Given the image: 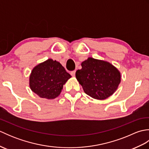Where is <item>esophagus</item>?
<instances>
[{
  "instance_id": "1",
  "label": "esophagus",
  "mask_w": 149,
  "mask_h": 149,
  "mask_svg": "<svg viewBox=\"0 0 149 149\" xmlns=\"http://www.w3.org/2000/svg\"><path fill=\"white\" fill-rule=\"evenodd\" d=\"M75 70H74V71H72L71 72H70V74H71V75L72 76H75Z\"/></svg>"
}]
</instances>
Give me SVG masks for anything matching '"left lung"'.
Returning a JSON list of instances; mask_svg holds the SVG:
<instances>
[{
    "mask_svg": "<svg viewBox=\"0 0 149 149\" xmlns=\"http://www.w3.org/2000/svg\"><path fill=\"white\" fill-rule=\"evenodd\" d=\"M75 73L79 83L88 95L104 100L115 93L121 81V75L115 66L103 60L88 58Z\"/></svg>",
    "mask_w": 149,
    "mask_h": 149,
    "instance_id": "obj_1",
    "label": "left lung"
}]
</instances>
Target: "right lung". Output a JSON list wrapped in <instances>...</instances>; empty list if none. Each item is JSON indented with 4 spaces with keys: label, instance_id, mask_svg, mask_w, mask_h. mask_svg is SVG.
Wrapping results in <instances>:
<instances>
[{
    "label": "right lung",
    "instance_id": "right-lung-1",
    "mask_svg": "<svg viewBox=\"0 0 149 149\" xmlns=\"http://www.w3.org/2000/svg\"><path fill=\"white\" fill-rule=\"evenodd\" d=\"M71 77L60 63L49 59L33 69L29 86L40 97L54 99L59 95L63 85Z\"/></svg>",
    "mask_w": 149,
    "mask_h": 149
}]
</instances>
